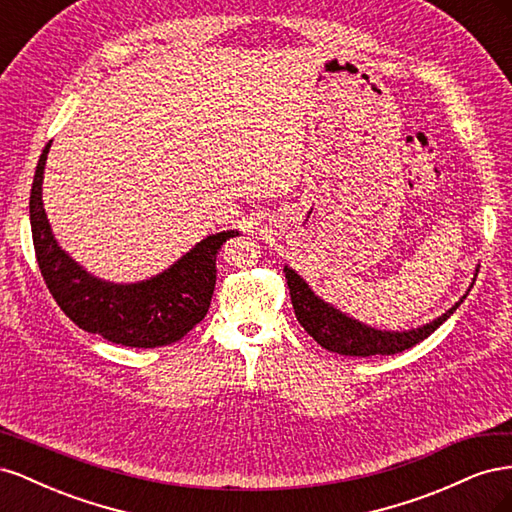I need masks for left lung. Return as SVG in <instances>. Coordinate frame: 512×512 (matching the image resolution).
I'll return each instance as SVG.
<instances>
[{"instance_id":"8db88e82","label":"left lung","mask_w":512,"mask_h":512,"mask_svg":"<svg viewBox=\"0 0 512 512\" xmlns=\"http://www.w3.org/2000/svg\"><path fill=\"white\" fill-rule=\"evenodd\" d=\"M286 282L290 288V301L294 307V316H297L301 327L312 335L316 342L331 352L344 354V356H371V354H397L404 352L418 342H423L436 331L444 320L451 318V314L459 307V303L466 299L463 297L455 303L446 314L431 320L423 327L412 331H378L371 329L367 324L352 320L350 316L342 314L333 305L324 303L320 297L312 292L303 277L294 273L292 269L284 267ZM472 288V286H470Z\"/></svg>"}]
</instances>
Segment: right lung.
Returning <instances> with one entry per match:
<instances>
[{
	"label": "right lung",
	"instance_id": "1",
	"mask_svg": "<svg viewBox=\"0 0 512 512\" xmlns=\"http://www.w3.org/2000/svg\"><path fill=\"white\" fill-rule=\"evenodd\" d=\"M42 149L29 194L34 250L40 273L57 305L76 327L130 348H158L188 335L209 312L215 288V256L237 230L209 235L173 267L138 284H111L89 275L57 245L42 207Z\"/></svg>",
	"mask_w": 512,
	"mask_h": 512
}]
</instances>
